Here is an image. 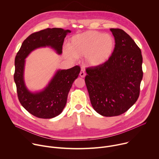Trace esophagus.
<instances>
[{
	"label": "esophagus",
	"instance_id": "34e87169",
	"mask_svg": "<svg viewBox=\"0 0 159 159\" xmlns=\"http://www.w3.org/2000/svg\"><path fill=\"white\" fill-rule=\"evenodd\" d=\"M80 76L81 77H84L85 76V73L84 70H81V71H80Z\"/></svg>",
	"mask_w": 159,
	"mask_h": 159
}]
</instances>
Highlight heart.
Here are the masks:
<instances>
[{
	"label": "heart",
	"mask_w": 159,
	"mask_h": 159,
	"mask_svg": "<svg viewBox=\"0 0 159 159\" xmlns=\"http://www.w3.org/2000/svg\"><path fill=\"white\" fill-rule=\"evenodd\" d=\"M116 40L112 35L97 31H88L72 36L65 50L70 59L85 57V63L98 66L106 63L114 53Z\"/></svg>",
	"instance_id": "heart-1"
}]
</instances>
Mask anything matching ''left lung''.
<instances>
[{
  "instance_id": "1",
  "label": "left lung",
  "mask_w": 159,
  "mask_h": 159,
  "mask_svg": "<svg viewBox=\"0 0 159 159\" xmlns=\"http://www.w3.org/2000/svg\"><path fill=\"white\" fill-rule=\"evenodd\" d=\"M114 53L104 64L86 69L85 82L94 110L106 117L119 116L137 101L143 78L140 48L123 30L111 28Z\"/></svg>"
}]
</instances>
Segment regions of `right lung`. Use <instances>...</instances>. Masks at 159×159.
I'll return each mask as SVG.
<instances>
[{
  "instance_id": "right-lung-1",
  "label": "right lung",
  "mask_w": 159,
  "mask_h": 159,
  "mask_svg": "<svg viewBox=\"0 0 159 159\" xmlns=\"http://www.w3.org/2000/svg\"><path fill=\"white\" fill-rule=\"evenodd\" d=\"M70 32L69 30L54 28L34 33L23 41L17 53L14 79L17 97L21 105L36 117L50 119L60 114L80 68L76 65L69 69L58 70L46 88L41 92L33 93L26 88L24 81L25 58L34 50L44 47H50L61 54L64 39Z\"/></svg>"
}]
</instances>
